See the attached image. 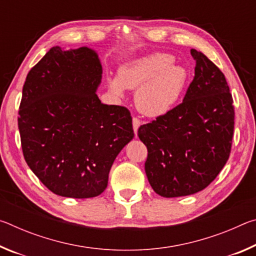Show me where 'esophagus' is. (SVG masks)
Listing matches in <instances>:
<instances>
[{
	"mask_svg": "<svg viewBox=\"0 0 256 256\" xmlns=\"http://www.w3.org/2000/svg\"><path fill=\"white\" fill-rule=\"evenodd\" d=\"M132 123H133L134 133H136V134H138V126H140V125H141V122H140V120H138L136 118H133Z\"/></svg>",
	"mask_w": 256,
	"mask_h": 256,
	"instance_id": "34e87169",
	"label": "esophagus"
}]
</instances>
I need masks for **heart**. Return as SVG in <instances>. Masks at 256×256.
I'll return each instance as SVG.
<instances>
[{
	"label": "heart",
	"instance_id": "1",
	"mask_svg": "<svg viewBox=\"0 0 256 256\" xmlns=\"http://www.w3.org/2000/svg\"><path fill=\"white\" fill-rule=\"evenodd\" d=\"M168 53H154L130 60L120 68L118 76L108 78V86L116 94L136 89L134 104L149 118L167 114L178 102L188 84L186 68L174 64Z\"/></svg>",
	"mask_w": 256,
	"mask_h": 256
}]
</instances>
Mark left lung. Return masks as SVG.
I'll list each match as a JSON object with an SVG mask.
<instances>
[{
  "mask_svg": "<svg viewBox=\"0 0 256 256\" xmlns=\"http://www.w3.org/2000/svg\"><path fill=\"white\" fill-rule=\"evenodd\" d=\"M190 54L196 60V76L183 102L138 131L148 149L146 177L164 198L206 188L232 149L235 112L226 78L201 52L190 50Z\"/></svg>",
  "mask_w": 256,
  "mask_h": 256,
  "instance_id": "1",
  "label": "left lung"
}]
</instances>
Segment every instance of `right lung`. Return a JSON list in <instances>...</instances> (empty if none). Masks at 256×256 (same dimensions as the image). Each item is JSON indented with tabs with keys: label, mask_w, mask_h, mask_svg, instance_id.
<instances>
[{
	"label": "right lung",
	"mask_w": 256,
	"mask_h": 256,
	"mask_svg": "<svg viewBox=\"0 0 256 256\" xmlns=\"http://www.w3.org/2000/svg\"><path fill=\"white\" fill-rule=\"evenodd\" d=\"M102 78L94 50L54 46L24 84L18 126L26 162L60 196L102 194L112 162L134 136L126 108L98 98Z\"/></svg>",
	"instance_id": "add662e5"
}]
</instances>
